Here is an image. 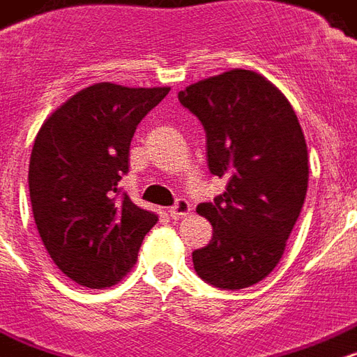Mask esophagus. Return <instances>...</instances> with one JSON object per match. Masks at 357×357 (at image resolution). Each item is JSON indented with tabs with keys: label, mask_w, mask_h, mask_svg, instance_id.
Listing matches in <instances>:
<instances>
[{
	"label": "esophagus",
	"mask_w": 357,
	"mask_h": 357,
	"mask_svg": "<svg viewBox=\"0 0 357 357\" xmlns=\"http://www.w3.org/2000/svg\"><path fill=\"white\" fill-rule=\"evenodd\" d=\"M189 212H191V204H189L185 199H178L176 200V204L170 208V218L172 219L185 218Z\"/></svg>",
	"instance_id": "esophagus-1"
}]
</instances>
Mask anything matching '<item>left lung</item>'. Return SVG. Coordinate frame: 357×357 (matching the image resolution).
I'll return each instance as SVG.
<instances>
[{
  "label": "left lung",
  "mask_w": 357,
  "mask_h": 357,
  "mask_svg": "<svg viewBox=\"0 0 357 357\" xmlns=\"http://www.w3.org/2000/svg\"><path fill=\"white\" fill-rule=\"evenodd\" d=\"M178 100L204 126L210 174L227 181L197 208L213 236L192 252L195 271L219 289L250 287L278 265L305 204V134L286 96L255 71L189 84Z\"/></svg>",
  "instance_id": "1"
}]
</instances>
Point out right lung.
Here are the masks:
<instances>
[{
    "label": "right lung",
    "mask_w": 357,
    "mask_h": 357,
    "mask_svg": "<svg viewBox=\"0 0 357 357\" xmlns=\"http://www.w3.org/2000/svg\"><path fill=\"white\" fill-rule=\"evenodd\" d=\"M168 92L92 84L38 132L28 172L33 219L52 261L79 286L117 284L158 221L134 204L119 181L128 174L139 121Z\"/></svg>",
    "instance_id": "1"
}]
</instances>
